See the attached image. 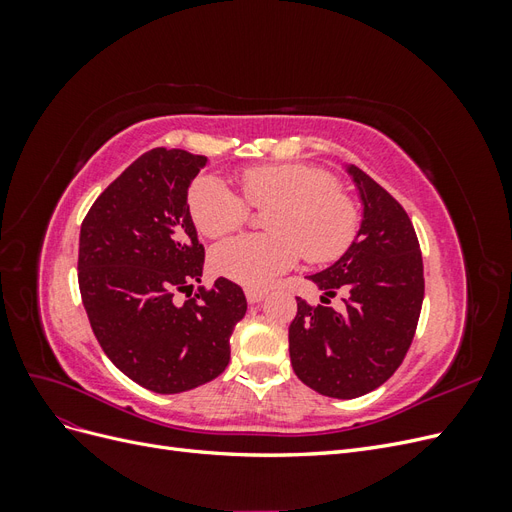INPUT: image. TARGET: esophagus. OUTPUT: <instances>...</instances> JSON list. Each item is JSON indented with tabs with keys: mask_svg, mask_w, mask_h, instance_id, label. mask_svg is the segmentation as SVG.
Here are the masks:
<instances>
[{
	"mask_svg": "<svg viewBox=\"0 0 512 512\" xmlns=\"http://www.w3.org/2000/svg\"><path fill=\"white\" fill-rule=\"evenodd\" d=\"M245 297L250 303H260L262 299L267 297V290H260V288H247L245 290Z\"/></svg>",
	"mask_w": 512,
	"mask_h": 512,
	"instance_id": "1",
	"label": "esophagus"
}]
</instances>
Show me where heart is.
Returning <instances> with one entry per match:
<instances>
[{
  "mask_svg": "<svg viewBox=\"0 0 512 512\" xmlns=\"http://www.w3.org/2000/svg\"><path fill=\"white\" fill-rule=\"evenodd\" d=\"M243 198L228 185L200 175L188 192V209L196 228L218 239L245 224L250 209H265L262 226L271 232L241 235L211 252V267L247 288H262L297 265L301 254L324 265L352 245L361 218L352 198L337 188L327 170L309 164H267L239 175Z\"/></svg>",
  "mask_w": 512,
  "mask_h": 512,
  "instance_id": "1",
  "label": "heart"
}]
</instances>
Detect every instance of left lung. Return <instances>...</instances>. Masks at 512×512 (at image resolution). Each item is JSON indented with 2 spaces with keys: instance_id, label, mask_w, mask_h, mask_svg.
Here are the masks:
<instances>
[{
  "instance_id": "left-lung-1",
  "label": "left lung",
  "mask_w": 512,
  "mask_h": 512,
  "mask_svg": "<svg viewBox=\"0 0 512 512\" xmlns=\"http://www.w3.org/2000/svg\"><path fill=\"white\" fill-rule=\"evenodd\" d=\"M348 173L361 194V228L335 265L309 275L325 305L297 297L288 329L294 374L335 399L361 397L395 374L425 297L423 256L406 209L361 168ZM337 289L347 292L342 313L326 305Z\"/></svg>"
}]
</instances>
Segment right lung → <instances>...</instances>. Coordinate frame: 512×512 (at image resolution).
<instances>
[{
    "instance_id": "obj_1",
    "label": "right lung",
    "mask_w": 512,
    "mask_h": 512,
    "mask_svg": "<svg viewBox=\"0 0 512 512\" xmlns=\"http://www.w3.org/2000/svg\"><path fill=\"white\" fill-rule=\"evenodd\" d=\"M205 156L156 147L134 160L87 211L79 239V288L104 354L153 393H183L218 378L230 335L245 316L241 286L200 282L205 247L188 188Z\"/></svg>"
}]
</instances>
